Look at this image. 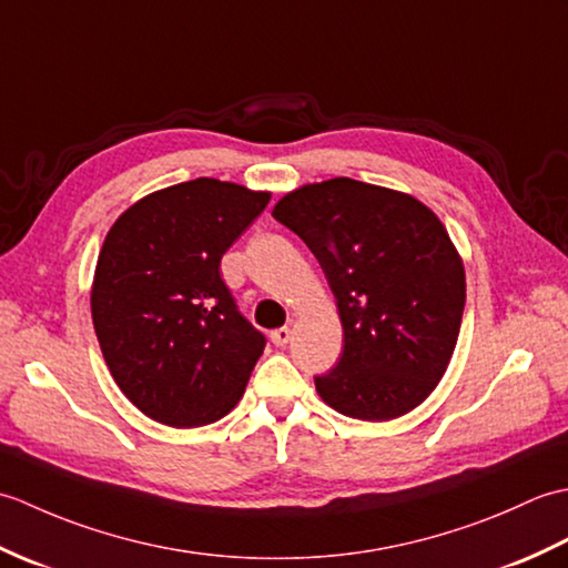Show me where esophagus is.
I'll return each mask as SVG.
<instances>
[{
  "label": "esophagus",
  "instance_id": "obj_1",
  "mask_svg": "<svg viewBox=\"0 0 568 568\" xmlns=\"http://www.w3.org/2000/svg\"><path fill=\"white\" fill-rule=\"evenodd\" d=\"M291 339H293V329H291V327H281V329L271 332V342H273L275 346H285Z\"/></svg>",
  "mask_w": 568,
  "mask_h": 568
}]
</instances>
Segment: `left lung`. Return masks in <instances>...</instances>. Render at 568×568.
Wrapping results in <instances>:
<instances>
[{
	"instance_id": "obj_1",
	"label": "left lung",
	"mask_w": 568,
	"mask_h": 568,
	"mask_svg": "<svg viewBox=\"0 0 568 568\" xmlns=\"http://www.w3.org/2000/svg\"><path fill=\"white\" fill-rule=\"evenodd\" d=\"M273 216L305 241L327 275L344 352L320 397L366 422L403 417L449 368L466 305L462 253L425 202L332 178L300 185Z\"/></svg>"
}]
</instances>
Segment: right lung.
Instances as JSON below:
<instances>
[{"instance_id": "add662e5", "label": "right lung", "mask_w": 568, "mask_h": 568, "mask_svg": "<svg viewBox=\"0 0 568 568\" xmlns=\"http://www.w3.org/2000/svg\"><path fill=\"white\" fill-rule=\"evenodd\" d=\"M268 200V190L187 180L136 200L104 236L94 334L119 390L161 425H212L246 390L265 342L236 312L220 261Z\"/></svg>"}]
</instances>
